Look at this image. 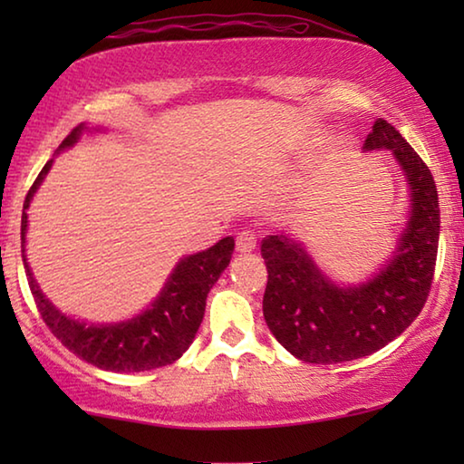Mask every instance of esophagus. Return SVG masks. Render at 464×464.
Segmentation results:
<instances>
[{"instance_id": "34e87169", "label": "esophagus", "mask_w": 464, "mask_h": 464, "mask_svg": "<svg viewBox=\"0 0 464 464\" xmlns=\"http://www.w3.org/2000/svg\"><path fill=\"white\" fill-rule=\"evenodd\" d=\"M237 251H241V254H246V251H254L256 246H257V237L254 231L249 229H243L237 233Z\"/></svg>"}]
</instances>
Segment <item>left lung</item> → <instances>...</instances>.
<instances>
[{
	"label": "left lung",
	"mask_w": 464,
	"mask_h": 464,
	"mask_svg": "<svg viewBox=\"0 0 464 464\" xmlns=\"http://www.w3.org/2000/svg\"><path fill=\"white\" fill-rule=\"evenodd\" d=\"M364 149H391L411 186L413 208L397 256L356 288L329 282L288 235H268L264 319L290 354L309 364L348 362L401 335L420 315L434 280L440 207L431 171L395 127L379 119Z\"/></svg>",
	"instance_id": "1"
}]
</instances>
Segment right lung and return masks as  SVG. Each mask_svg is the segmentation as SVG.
Wrapping results in <instances>:
<instances>
[{
	"label": "right lung",
	"instance_id": "add662e5",
	"mask_svg": "<svg viewBox=\"0 0 464 464\" xmlns=\"http://www.w3.org/2000/svg\"><path fill=\"white\" fill-rule=\"evenodd\" d=\"M83 124L75 127L59 149L73 145L80 139ZM51 161L41 169L34 184L30 186L22 210V260H24L28 286L33 290L36 309L41 313L51 334L65 345L69 352L80 356L85 362L112 372H143L153 368L168 366L184 354L192 343L207 307L208 290L229 266L235 249V239L225 237L217 246L200 254L188 256L178 264L161 296L147 309L143 315L119 325H85L69 319L46 301L41 288L36 286L24 256V233L28 215L26 208L49 174Z\"/></svg>",
	"mask_w": 464,
	"mask_h": 464
}]
</instances>
